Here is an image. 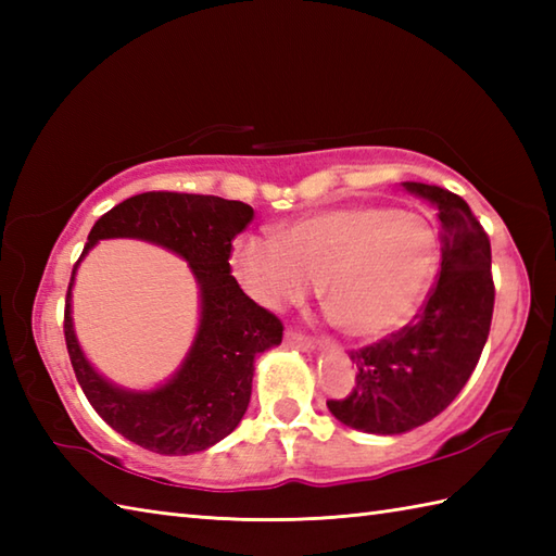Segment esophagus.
Here are the masks:
<instances>
[{
	"label": "esophagus",
	"mask_w": 556,
	"mask_h": 556,
	"mask_svg": "<svg viewBox=\"0 0 556 556\" xmlns=\"http://www.w3.org/2000/svg\"><path fill=\"white\" fill-rule=\"evenodd\" d=\"M287 344L289 346H296V349H303V351H308V349H313V339L308 337V334H303L301 329H287Z\"/></svg>",
	"instance_id": "obj_1"
}]
</instances>
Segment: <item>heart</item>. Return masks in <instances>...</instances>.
<instances>
[{
	"label": "heart",
	"instance_id": "obj_1",
	"mask_svg": "<svg viewBox=\"0 0 556 556\" xmlns=\"http://www.w3.org/2000/svg\"><path fill=\"white\" fill-rule=\"evenodd\" d=\"M440 263L432 227L416 212L344 205L287 224L279 239L251 233L231 267L255 303L277 311L323 285L327 308L346 334L375 341L418 313Z\"/></svg>",
	"mask_w": 556,
	"mask_h": 556
}]
</instances>
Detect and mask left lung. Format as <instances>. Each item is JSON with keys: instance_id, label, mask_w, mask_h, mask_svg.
Listing matches in <instances>:
<instances>
[{"instance_id": "1", "label": "left lung", "mask_w": 556, "mask_h": 556, "mask_svg": "<svg viewBox=\"0 0 556 556\" xmlns=\"http://www.w3.org/2000/svg\"><path fill=\"white\" fill-rule=\"evenodd\" d=\"M404 188L437 207L440 279L408 325L349 353L356 387L327 401L337 420L375 434L408 432L452 404L476 370L494 311L490 236L473 210L440 186Z\"/></svg>"}]
</instances>
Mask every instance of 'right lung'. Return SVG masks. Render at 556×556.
<instances>
[{
    "instance_id": "add662e5",
    "label": "right lung",
    "mask_w": 556,
    "mask_h": 556,
    "mask_svg": "<svg viewBox=\"0 0 556 556\" xmlns=\"http://www.w3.org/2000/svg\"><path fill=\"white\" fill-rule=\"evenodd\" d=\"M253 219V207L217 195L150 191L124 200L96 222L85 254L100 238L134 235L169 247L189 260L201 285L204 315L185 368L155 393H124L89 368L70 327L64 339L76 380L98 416L126 440L164 456H186L224 440L251 401L253 361L281 344V325L231 275V241ZM79 262V257H78ZM77 264V263H76Z\"/></svg>"
}]
</instances>
